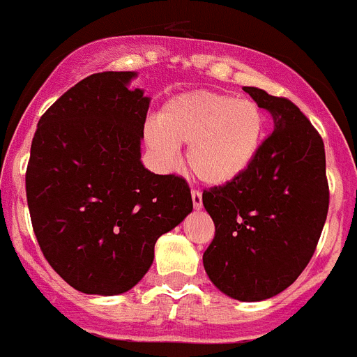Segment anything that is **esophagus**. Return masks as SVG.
<instances>
[{
    "label": "esophagus",
    "mask_w": 357,
    "mask_h": 357,
    "mask_svg": "<svg viewBox=\"0 0 357 357\" xmlns=\"http://www.w3.org/2000/svg\"><path fill=\"white\" fill-rule=\"evenodd\" d=\"M192 204H194L196 210H199L203 206V194L199 190H192Z\"/></svg>",
    "instance_id": "1"
}]
</instances>
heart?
<instances>
[{"label": "heart", "instance_id": "1", "mask_svg": "<svg viewBox=\"0 0 357 357\" xmlns=\"http://www.w3.org/2000/svg\"><path fill=\"white\" fill-rule=\"evenodd\" d=\"M266 116L250 98L190 91L165 104L158 123L145 127V144L163 167H174L188 145L187 165L199 181L221 187L253 165L264 144Z\"/></svg>", "mask_w": 357, "mask_h": 357}]
</instances>
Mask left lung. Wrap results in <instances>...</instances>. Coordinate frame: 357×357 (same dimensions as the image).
<instances>
[{
  "label": "left lung",
  "mask_w": 357,
  "mask_h": 357,
  "mask_svg": "<svg viewBox=\"0 0 357 357\" xmlns=\"http://www.w3.org/2000/svg\"><path fill=\"white\" fill-rule=\"evenodd\" d=\"M275 131L235 181L203 192L215 235L203 264L217 289L241 302L271 298L309 264L328 212L320 132L289 98L244 88Z\"/></svg>",
  "instance_id": "1"
}]
</instances>
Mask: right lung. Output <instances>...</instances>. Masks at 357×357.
Wrapping results in <instances>:
<instances>
[{"label": "right lung", "mask_w": 357, "mask_h": 357, "mask_svg": "<svg viewBox=\"0 0 357 357\" xmlns=\"http://www.w3.org/2000/svg\"><path fill=\"white\" fill-rule=\"evenodd\" d=\"M132 71L93 73L43 114L26 167L33 234L48 264L88 294L142 280L154 244L192 212L188 183L140 161L149 97Z\"/></svg>", "instance_id": "1"}]
</instances>
